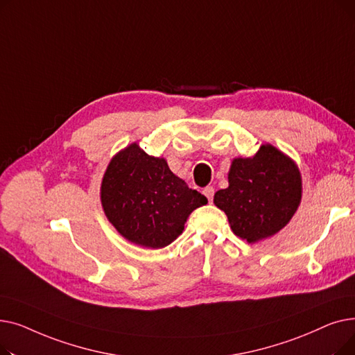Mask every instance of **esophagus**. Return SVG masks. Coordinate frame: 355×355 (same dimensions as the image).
<instances>
[{"instance_id": "1", "label": "esophagus", "mask_w": 355, "mask_h": 355, "mask_svg": "<svg viewBox=\"0 0 355 355\" xmlns=\"http://www.w3.org/2000/svg\"><path fill=\"white\" fill-rule=\"evenodd\" d=\"M202 194L206 196V197H207V200L211 202V201H213V197H214V189H213V187H210V185H209V187H206V189L202 190Z\"/></svg>"}]
</instances>
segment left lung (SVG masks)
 <instances>
[{
    "mask_svg": "<svg viewBox=\"0 0 355 355\" xmlns=\"http://www.w3.org/2000/svg\"><path fill=\"white\" fill-rule=\"evenodd\" d=\"M302 182L295 162L275 146H260L253 158H236L229 187L214 194L236 236L254 243L284 229L301 202Z\"/></svg>",
    "mask_w": 355,
    "mask_h": 355,
    "instance_id": "left-lung-1",
    "label": "left lung"
}]
</instances>
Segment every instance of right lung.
I'll return each mask as SVG.
<instances>
[{
	"mask_svg": "<svg viewBox=\"0 0 355 355\" xmlns=\"http://www.w3.org/2000/svg\"><path fill=\"white\" fill-rule=\"evenodd\" d=\"M101 200L107 220L125 239L151 249L170 245L191 211L207 204L206 197L171 173L164 158L149 157L137 144L112 158Z\"/></svg>",
	"mask_w": 355,
	"mask_h": 355,
	"instance_id": "add662e5",
	"label": "right lung"
}]
</instances>
